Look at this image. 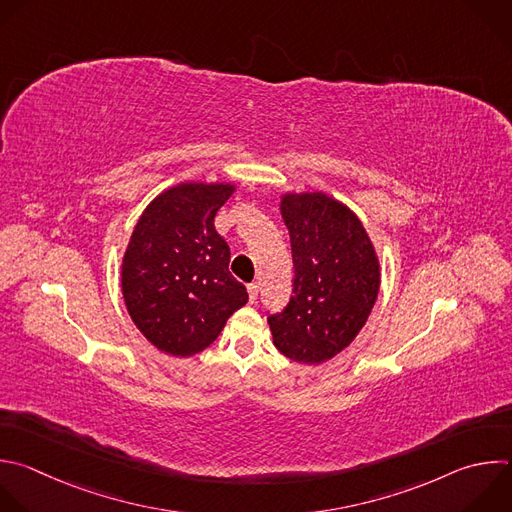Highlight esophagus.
Wrapping results in <instances>:
<instances>
[{
  "label": "esophagus",
  "instance_id": "obj_1",
  "mask_svg": "<svg viewBox=\"0 0 512 512\" xmlns=\"http://www.w3.org/2000/svg\"><path fill=\"white\" fill-rule=\"evenodd\" d=\"M247 291H249V301L255 303L257 297H259V285H257V283H251V285H247Z\"/></svg>",
  "mask_w": 512,
  "mask_h": 512
}]
</instances>
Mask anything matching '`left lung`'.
Returning a JSON list of instances; mask_svg holds the SVG:
<instances>
[{"instance_id":"left-lung-1","label":"left lung","mask_w":512,"mask_h":512,"mask_svg":"<svg viewBox=\"0 0 512 512\" xmlns=\"http://www.w3.org/2000/svg\"><path fill=\"white\" fill-rule=\"evenodd\" d=\"M281 217L293 253V295L271 315L275 348L317 366L344 352L366 325L380 293V259L360 217L315 193L281 195Z\"/></svg>"}]
</instances>
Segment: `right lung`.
Returning a JSON list of instances; mask_svg holds the SVG:
<instances>
[{
  "instance_id": "right-lung-1",
  "label": "right lung",
  "mask_w": 512,
  "mask_h": 512,
  "mask_svg": "<svg viewBox=\"0 0 512 512\" xmlns=\"http://www.w3.org/2000/svg\"><path fill=\"white\" fill-rule=\"evenodd\" d=\"M233 183H179L142 211L120 265L126 311L162 354L191 358L209 348L249 295L229 273L231 251L215 215Z\"/></svg>"
}]
</instances>
